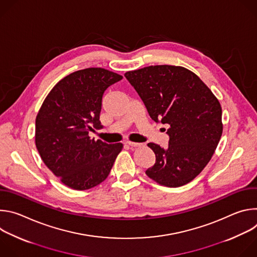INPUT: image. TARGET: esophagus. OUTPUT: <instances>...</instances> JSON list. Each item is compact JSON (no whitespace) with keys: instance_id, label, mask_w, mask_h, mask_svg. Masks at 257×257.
Returning a JSON list of instances; mask_svg holds the SVG:
<instances>
[{"instance_id":"34e87169","label":"esophagus","mask_w":257,"mask_h":257,"mask_svg":"<svg viewBox=\"0 0 257 257\" xmlns=\"http://www.w3.org/2000/svg\"><path fill=\"white\" fill-rule=\"evenodd\" d=\"M128 145L132 146V148H140V146H142V143H138V142H132V141H128L127 142Z\"/></svg>"}]
</instances>
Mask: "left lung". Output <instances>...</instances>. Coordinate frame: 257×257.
<instances>
[{"mask_svg":"<svg viewBox=\"0 0 257 257\" xmlns=\"http://www.w3.org/2000/svg\"><path fill=\"white\" fill-rule=\"evenodd\" d=\"M125 77L151 118L170 125L167 149L148 144L156 164L145 174L163 186L187 184L208 164L221 139V103L195 73L181 66H149L128 71Z\"/></svg>","mask_w":257,"mask_h":257,"instance_id":"left-lung-1","label":"left lung"}]
</instances>
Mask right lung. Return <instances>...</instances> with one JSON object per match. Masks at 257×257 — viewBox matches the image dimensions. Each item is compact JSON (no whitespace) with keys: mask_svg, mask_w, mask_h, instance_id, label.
<instances>
[{"mask_svg":"<svg viewBox=\"0 0 257 257\" xmlns=\"http://www.w3.org/2000/svg\"><path fill=\"white\" fill-rule=\"evenodd\" d=\"M123 76L103 68H87L61 79L45 98L35 119V145L45 165L63 184L90 189L106 179L122 143L88 136L100 129L104 90Z\"/></svg>","mask_w":257,"mask_h":257,"instance_id":"right-lung-1","label":"right lung"}]
</instances>
